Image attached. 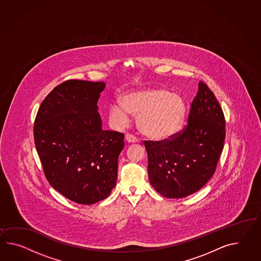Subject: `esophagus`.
I'll return each mask as SVG.
<instances>
[{
  "mask_svg": "<svg viewBox=\"0 0 261 261\" xmlns=\"http://www.w3.org/2000/svg\"><path fill=\"white\" fill-rule=\"evenodd\" d=\"M125 140L127 141L128 143H137V142H139V140L135 136L131 135V134H126L125 135Z\"/></svg>",
  "mask_w": 261,
  "mask_h": 261,
  "instance_id": "1",
  "label": "esophagus"
}]
</instances>
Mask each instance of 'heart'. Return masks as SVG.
Here are the masks:
<instances>
[{"instance_id":"heart-1","label":"heart","mask_w":261,"mask_h":261,"mask_svg":"<svg viewBox=\"0 0 261 261\" xmlns=\"http://www.w3.org/2000/svg\"><path fill=\"white\" fill-rule=\"evenodd\" d=\"M119 102L121 108H109V119L122 125L128 121V114L138 116V127L151 140H170L182 127L186 103L181 96L167 89L134 90L121 96Z\"/></svg>"}]
</instances>
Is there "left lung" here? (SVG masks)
I'll list each match as a JSON object with an SVG mask.
<instances>
[{
	"instance_id": "8db88e82",
	"label": "left lung",
	"mask_w": 261,
	"mask_h": 261,
	"mask_svg": "<svg viewBox=\"0 0 261 261\" xmlns=\"http://www.w3.org/2000/svg\"><path fill=\"white\" fill-rule=\"evenodd\" d=\"M224 138L223 110L201 81L183 131L171 140L145 141L153 189L166 198H184L202 189L216 170Z\"/></svg>"
}]
</instances>
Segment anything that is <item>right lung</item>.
Segmentation results:
<instances>
[{
	"mask_svg": "<svg viewBox=\"0 0 261 261\" xmlns=\"http://www.w3.org/2000/svg\"><path fill=\"white\" fill-rule=\"evenodd\" d=\"M103 82L68 80L41 102L34 125L36 149L51 187L70 201L92 204L116 186L123 134L102 130L97 102Z\"/></svg>",
	"mask_w": 261,
	"mask_h": 261,
	"instance_id": "right-lung-1",
	"label": "right lung"
}]
</instances>
